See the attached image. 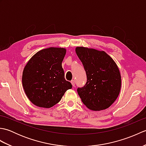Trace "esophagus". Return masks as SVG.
I'll return each instance as SVG.
<instances>
[{"label": "esophagus", "mask_w": 146, "mask_h": 146, "mask_svg": "<svg viewBox=\"0 0 146 146\" xmlns=\"http://www.w3.org/2000/svg\"><path fill=\"white\" fill-rule=\"evenodd\" d=\"M71 84H72L73 86H75V81H74V80H71Z\"/></svg>", "instance_id": "1"}]
</instances>
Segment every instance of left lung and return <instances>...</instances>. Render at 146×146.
Returning a JSON list of instances; mask_svg holds the SVG:
<instances>
[{"label":"left lung","mask_w":146,"mask_h":146,"mask_svg":"<svg viewBox=\"0 0 146 146\" xmlns=\"http://www.w3.org/2000/svg\"><path fill=\"white\" fill-rule=\"evenodd\" d=\"M76 52L84 67L86 82L77 92L89 109L99 111L109 107L119 95L121 76L116 63L104 51L77 47Z\"/></svg>","instance_id":"8db88e82"}]
</instances>
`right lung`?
I'll return each instance as SVG.
<instances>
[{
  "label": "right lung",
  "instance_id": "obj_1",
  "mask_svg": "<svg viewBox=\"0 0 146 146\" xmlns=\"http://www.w3.org/2000/svg\"><path fill=\"white\" fill-rule=\"evenodd\" d=\"M66 49L49 48L38 51L24 67L22 82L27 97L39 107L58 104L67 90L72 88L64 78L62 68Z\"/></svg>",
  "mask_w": 146,
  "mask_h": 146
}]
</instances>
